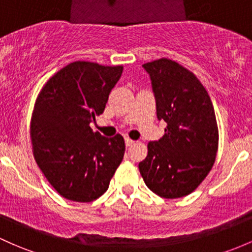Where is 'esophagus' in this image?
I'll list each match as a JSON object with an SVG mask.
<instances>
[{"label": "esophagus", "instance_id": "1", "mask_svg": "<svg viewBox=\"0 0 252 252\" xmlns=\"http://www.w3.org/2000/svg\"><path fill=\"white\" fill-rule=\"evenodd\" d=\"M125 144L126 147H132L134 144V140L129 139V138H125Z\"/></svg>", "mask_w": 252, "mask_h": 252}]
</instances>
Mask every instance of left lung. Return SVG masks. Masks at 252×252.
<instances>
[{"mask_svg": "<svg viewBox=\"0 0 252 252\" xmlns=\"http://www.w3.org/2000/svg\"><path fill=\"white\" fill-rule=\"evenodd\" d=\"M150 74L156 113L166 121L164 136L148 143L138 168L144 183L162 198L188 196L215 163L219 128L208 91L191 71L161 58L143 64Z\"/></svg>", "mask_w": 252, "mask_h": 252, "instance_id": "left-lung-1", "label": "left lung"}]
</instances>
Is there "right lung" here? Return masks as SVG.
Listing matches in <instances>:
<instances>
[{
    "instance_id": "1",
    "label": "right lung",
    "mask_w": 252,
    "mask_h": 252,
    "mask_svg": "<svg viewBox=\"0 0 252 252\" xmlns=\"http://www.w3.org/2000/svg\"><path fill=\"white\" fill-rule=\"evenodd\" d=\"M123 66L74 61L40 89L30 124L32 151L49 184L66 199L93 202L108 190L125 154L121 134L90 127L104 112Z\"/></svg>"
}]
</instances>
